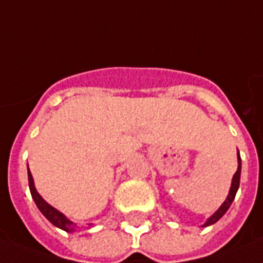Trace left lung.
I'll return each mask as SVG.
<instances>
[{"instance_id":"1","label":"left lung","mask_w":263,"mask_h":263,"mask_svg":"<svg viewBox=\"0 0 263 263\" xmlns=\"http://www.w3.org/2000/svg\"><path fill=\"white\" fill-rule=\"evenodd\" d=\"M240 174H241V159H240V154L239 151H237V170H236L235 176L232 178V184H231V189H229V193H228L227 199L223 201L222 204L219 205V209L215 211L214 214L211 215L207 221H205L201 227H210V225H213L215 223L218 219H221L223 217V214L227 213L229 207H231L232 201L235 200V196L236 193H237V189H239V185H240Z\"/></svg>"}]
</instances>
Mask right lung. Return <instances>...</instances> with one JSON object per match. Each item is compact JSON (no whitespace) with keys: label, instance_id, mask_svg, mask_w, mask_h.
I'll return each instance as SVG.
<instances>
[{"label":"right lung","instance_id":"obj_1","mask_svg":"<svg viewBox=\"0 0 263 263\" xmlns=\"http://www.w3.org/2000/svg\"><path fill=\"white\" fill-rule=\"evenodd\" d=\"M27 173H28V186H30V192H31V196L35 201L36 207L40 209V211L45 215V218L48 219L49 222H52L56 228L62 229V231H66L68 233H72V232H77L79 229V227L75 222H72L71 219H68L66 215L60 213L58 209H54L53 205H50L46 200H44V197L41 196L38 191L35 189V185H34V178L31 176V172L28 168L27 164Z\"/></svg>","mask_w":263,"mask_h":263}]
</instances>
